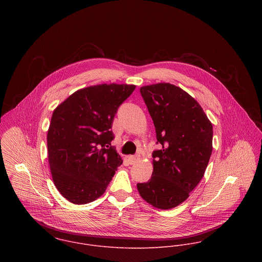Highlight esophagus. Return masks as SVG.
Instances as JSON below:
<instances>
[{
  "label": "esophagus",
  "mask_w": 262,
  "mask_h": 262,
  "mask_svg": "<svg viewBox=\"0 0 262 262\" xmlns=\"http://www.w3.org/2000/svg\"><path fill=\"white\" fill-rule=\"evenodd\" d=\"M139 160V155H130L128 156V161L130 164H134Z\"/></svg>",
  "instance_id": "1"
}]
</instances>
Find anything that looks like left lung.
<instances>
[{"instance_id": "1", "label": "left lung", "mask_w": 262, "mask_h": 262, "mask_svg": "<svg viewBox=\"0 0 262 262\" xmlns=\"http://www.w3.org/2000/svg\"><path fill=\"white\" fill-rule=\"evenodd\" d=\"M161 148L152 153L153 172L137 184L140 195L168 210L185 202L204 177L212 154L213 126L187 92L162 82L140 88Z\"/></svg>"}]
</instances>
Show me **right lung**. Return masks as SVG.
<instances>
[{"mask_svg":"<svg viewBox=\"0 0 262 262\" xmlns=\"http://www.w3.org/2000/svg\"><path fill=\"white\" fill-rule=\"evenodd\" d=\"M133 84L104 83L76 91L53 111L47 132L48 162L58 191L83 205L101 196L123 163L112 125Z\"/></svg>","mask_w":262,"mask_h":262,"instance_id":"add662e5","label":"right lung"}]
</instances>
